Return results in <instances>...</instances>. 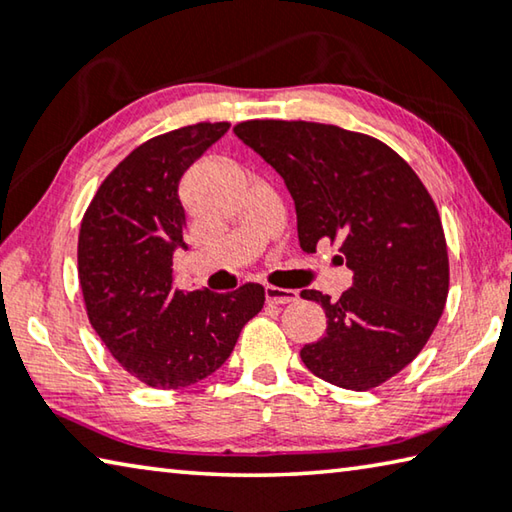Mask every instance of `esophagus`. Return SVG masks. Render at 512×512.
I'll use <instances>...</instances> for the list:
<instances>
[{
	"label": "esophagus",
	"mask_w": 512,
	"mask_h": 512,
	"mask_svg": "<svg viewBox=\"0 0 512 512\" xmlns=\"http://www.w3.org/2000/svg\"><path fill=\"white\" fill-rule=\"evenodd\" d=\"M264 293H266V302H271V305H289V302L298 300V291H293V289L266 287Z\"/></svg>",
	"instance_id": "obj_1"
}]
</instances>
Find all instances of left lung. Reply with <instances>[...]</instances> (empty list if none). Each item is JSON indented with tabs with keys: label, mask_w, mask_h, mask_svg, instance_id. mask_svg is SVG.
Masks as SVG:
<instances>
[{
	"label": "left lung",
	"mask_w": 512,
	"mask_h": 512,
	"mask_svg": "<svg viewBox=\"0 0 512 512\" xmlns=\"http://www.w3.org/2000/svg\"><path fill=\"white\" fill-rule=\"evenodd\" d=\"M235 135L284 178L302 250L339 241L352 271L339 300L300 293L327 316L325 336L300 350L302 361L348 391L384 384L418 357L445 309L447 244L429 192L391 146L339 126L255 119Z\"/></svg>",
	"instance_id": "8db88e82"
}]
</instances>
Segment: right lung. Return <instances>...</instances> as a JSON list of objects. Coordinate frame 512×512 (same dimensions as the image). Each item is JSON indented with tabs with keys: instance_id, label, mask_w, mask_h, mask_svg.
Masks as SVG:
<instances>
[{
	"instance_id": "right-lung-1",
	"label": "right lung",
	"mask_w": 512,
	"mask_h": 512,
	"mask_svg": "<svg viewBox=\"0 0 512 512\" xmlns=\"http://www.w3.org/2000/svg\"><path fill=\"white\" fill-rule=\"evenodd\" d=\"M228 121L164 133L117 164L83 216L79 280L88 318L121 368L153 388L210 377L264 307V287L178 291L173 253L185 244V171L228 133Z\"/></svg>"
}]
</instances>
